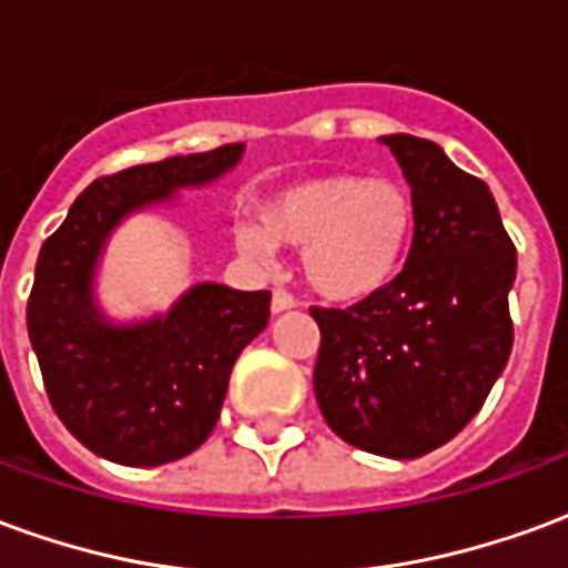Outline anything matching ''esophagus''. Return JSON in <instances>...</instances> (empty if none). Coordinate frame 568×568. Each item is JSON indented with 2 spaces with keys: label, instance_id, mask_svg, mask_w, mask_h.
Masks as SVG:
<instances>
[{
  "label": "esophagus",
  "instance_id": "obj_1",
  "mask_svg": "<svg viewBox=\"0 0 568 568\" xmlns=\"http://www.w3.org/2000/svg\"><path fill=\"white\" fill-rule=\"evenodd\" d=\"M297 301L288 292L283 288H273V297H271V310L273 313H285V310H295Z\"/></svg>",
  "mask_w": 568,
  "mask_h": 568
}]
</instances>
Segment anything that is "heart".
<instances>
[{"mask_svg": "<svg viewBox=\"0 0 568 568\" xmlns=\"http://www.w3.org/2000/svg\"><path fill=\"white\" fill-rule=\"evenodd\" d=\"M417 210L398 179L322 173L273 191L258 206V230L236 246L264 255L267 243L297 248L301 276L322 301L358 304L393 283L414 236Z\"/></svg>", "mask_w": 568, "mask_h": 568, "instance_id": "b5f03b06", "label": "heart"}]
</instances>
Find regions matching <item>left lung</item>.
Returning <instances> with one entry per match:
<instances>
[{
    "label": "left lung",
    "mask_w": 568,
    "mask_h": 568,
    "mask_svg": "<svg viewBox=\"0 0 568 568\" xmlns=\"http://www.w3.org/2000/svg\"><path fill=\"white\" fill-rule=\"evenodd\" d=\"M405 173L417 224L402 273L356 307H313V389L358 450L417 459L459 435L508 365L517 252L489 187L440 145L381 136Z\"/></svg>",
    "instance_id": "8db88e82"
}]
</instances>
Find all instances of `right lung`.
I'll list each match as a JSON object with an SVG mask.
<instances>
[{"mask_svg": "<svg viewBox=\"0 0 568 568\" xmlns=\"http://www.w3.org/2000/svg\"><path fill=\"white\" fill-rule=\"evenodd\" d=\"M243 142L175 154L103 175L44 240L27 304L30 344L57 417L109 463H175L222 414L236 356L271 320V292L197 283L173 307L118 320L100 301L105 248L140 212L175 206L179 191L215 185L243 161Z\"/></svg>", "mask_w": 568, "mask_h": 568, "instance_id": "obj_1", "label": "right lung"}]
</instances>
